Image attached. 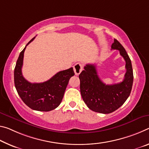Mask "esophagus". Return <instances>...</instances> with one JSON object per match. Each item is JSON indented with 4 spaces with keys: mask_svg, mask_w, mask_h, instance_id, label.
I'll list each match as a JSON object with an SVG mask.
<instances>
[{
    "mask_svg": "<svg viewBox=\"0 0 149 149\" xmlns=\"http://www.w3.org/2000/svg\"><path fill=\"white\" fill-rule=\"evenodd\" d=\"M74 70L75 74L78 75L81 73L82 70H83V65L81 63H76L74 66Z\"/></svg>",
    "mask_w": 149,
    "mask_h": 149,
    "instance_id": "34e87169",
    "label": "esophagus"
}]
</instances>
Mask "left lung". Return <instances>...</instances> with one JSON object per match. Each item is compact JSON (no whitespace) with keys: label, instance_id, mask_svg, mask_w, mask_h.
<instances>
[{"label":"left lung","instance_id":"8db88e82","mask_svg":"<svg viewBox=\"0 0 149 149\" xmlns=\"http://www.w3.org/2000/svg\"><path fill=\"white\" fill-rule=\"evenodd\" d=\"M111 49H118L126 62V73L122 82L105 84L99 77L94 64H86L79 75L80 92L85 103L91 110L103 114L115 111L125 102L133 83L131 61L126 50L116 39H114Z\"/></svg>","mask_w":149,"mask_h":149}]
</instances>
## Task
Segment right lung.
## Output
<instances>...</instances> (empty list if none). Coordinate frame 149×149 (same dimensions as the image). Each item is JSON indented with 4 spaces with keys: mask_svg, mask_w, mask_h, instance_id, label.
<instances>
[{
    "mask_svg": "<svg viewBox=\"0 0 149 149\" xmlns=\"http://www.w3.org/2000/svg\"><path fill=\"white\" fill-rule=\"evenodd\" d=\"M30 40L21 52L14 72L15 85L23 102L33 110L49 111L58 107L62 102L70 77L75 75L73 68L61 71L43 83H30L22 74L24 53Z\"/></svg>",
    "mask_w": 149,
    "mask_h": 149,
    "instance_id": "right-lung-1",
    "label": "right lung"
}]
</instances>
